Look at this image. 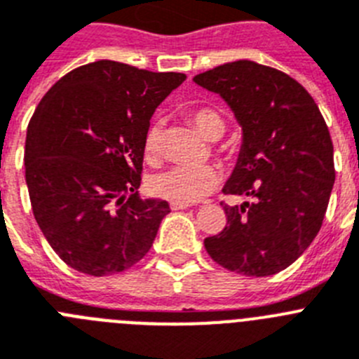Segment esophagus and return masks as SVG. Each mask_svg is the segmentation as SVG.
I'll return each mask as SVG.
<instances>
[{"label":"esophagus","mask_w":359,"mask_h":359,"mask_svg":"<svg viewBox=\"0 0 359 359\" xmlns=\"http://www.w3.org/2000/svg\"><path fill=\"white\" fill-rule=\"evenodd\" d=\"M170 205H171V210H173V211H179V210H188L191 204H188V202H175V201H173Z\"/></svg>","instance_id":"34e87169"}]
</instances>
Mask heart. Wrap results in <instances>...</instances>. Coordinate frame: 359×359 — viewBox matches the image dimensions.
I'll use <instances>...</instances> for the list:
<instances>
[{
    "instance_id": "1",
    "label": "heart",
    "mask_w": 359,
    "mask_h": 359,
    "mask_svg": "<svg viewBox=\"0 0 359 359\" xmlns=\"http://www.w3.org/2000/svg\"><path fill=\"white\" fill-rule=\"evenodd\" d=\"M188 117L198 132L217 141L226 130V121L217 110L201 106L188 111ZM162 149V130L161 124H151L144 135V157L149 162H155ZM220 173L215 166H175L168 171L155 175L149 182V189L161 198L175 202H197L204 198L211 189L217 186Z\"/></svg>"
}]
</instances>
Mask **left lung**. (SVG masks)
Wrapping results in <instances>:
<instances>
[{
	"label": "left lung",
	"instance_id": "8db88e82",
	"mask_svg": "<svg viewBox=\"0 0 359 359\" xmlns=\"http://www.w3.org/2000/svg\"><path fill=\"white\" fill-rule=\"evenodd\" d=\"M218 93L242 126V148L222 191L227 224L204 240L218 266L245 276L289 267L322 227L334 186L329 128L304 86L276 68L240 59L193 77Z\"/></svg>",
	"mask_w": 359,
	"mask_h": 359
}]
</instances>
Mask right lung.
<instances>
[{"label":"right lung","mask_w":359,"mask_h":359,"mask_svg":"<svg viewBox=\"0 0 359 359\" xmlns=\"http://www.w3.org/2000/svg\"><path fill=\"white\" fill-rule=\"evenodd\" d=\"M184 74L101 59L55 83L27 130L25 179L37 226L79 273L130 269L149 251L170 204L141 198L144 135Z\"/></svg>","instance_id":"right-lung-1"}]
</instances>
